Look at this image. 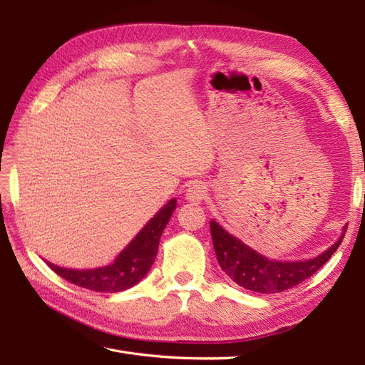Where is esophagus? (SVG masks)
<instances>
[{"instance_id":"1","label":"esophagus","mask_w":365,"mask_h":365,"mask_svg":"<svg viewBox=\"0 0 365 365\" xmlns=\"http://www.w3.org/2000/svg\"><path fill=\"white\" fill-rule=\"evenodd\" d=\"M185 196H187V200H190V202H200V200L207 197V187L200 182L192 183L187 188Z\"/></svg>"}]
</instances>
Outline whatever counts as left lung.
I'll list each match as a JSON object with an SVG mask.
<instances>
[{"label":"left lung","instance_id":"1","mask_svg":"<svg viewBox=\"0 0 365 365\" xmlns=\"http://www.w3.org/2000/svg\"><path fill=\"white\" fill-rule=\"evenodd\" d=\"M345 230L346 227H344L334 245L312 259L274 260L265 257L240 238L229 234L215 220L210 221L213 247L220 267L235 284L257 293L284 292L311 277L337 251Z\"/></svg>","mask_w":365,"mask_h":365}]
</instances>
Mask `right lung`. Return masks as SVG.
<instances>
[{
	"label": "right lung",
	"instance_id": "1",
	"mask_svg": "<svg viewBox=\"0 0 365 365\" xmlns=\"http://www.w3.org/2000/svg\"><path fill=\"white\" fill-rule=\"evenodd\" d=\"M177 207V199L173 197L168 204L163 205L155 213L152 220L147 221L145 226L138 232V235L123 247L118 257L110 265L75 269L54 265L51 262L48 267L59 274L83 289H89L102 293H118L123 292L143 281L144 276L149 273L155 257L158 252V245L163 230L169 222Z\"/></svg>",
	"mask_w": 365,
	"mask_h": 365
}]
</instances>
